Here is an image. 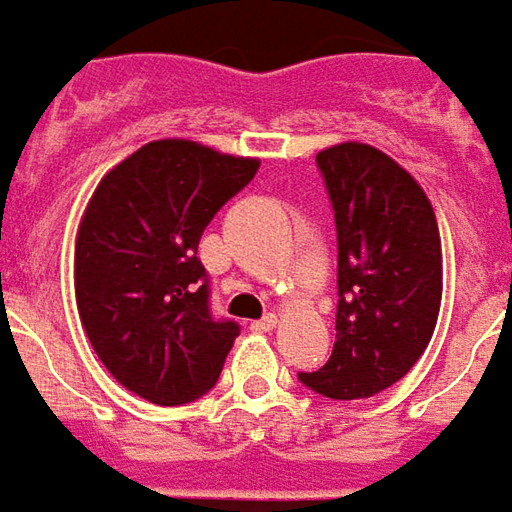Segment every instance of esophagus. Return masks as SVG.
I'll return each instance as SVG.
<instances>
[{"label": "esophagus", "mask_w": 512, "mask_h": 512, "mask_svg": "<svg viewBox=\"0 0 512 512\" xmlns=\"http://www.w3.org/2000/svg\"><path fill=\"white\" fill-rule=\"evenodd\" d=\"M277 313H266L263 318H257V321H252V330L255 332H268V330H274L277 327Z\"/></svg>", "instance_id": "34e87169"}]
</instances>
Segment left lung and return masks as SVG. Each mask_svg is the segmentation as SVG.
I'll return each mask as SVG.
<instances>
[{
  "label": "left lung",
  "instance_id": "8db88e82",
  "mask_svg": "<svg viewBox=\"0 0 512 512\" xmlns=\"http://www.w3.org/2000/svg\"><path fill=\"white\" fill-rule=\"evenodd\" d=\"M316 163L338 232V313L330 360L299 380L327 399H368L402 380L435 332L438 221L421 185L374 146H330Z\"/></svg>",
  "mask_w": 512,
  "mask_h": 512
}]
</instances>
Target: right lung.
I'll list each match as a JSON object with an SVG mask.
<instances>
[{"instance_id": "1", "label": "right lung", "mask_w": 512, "mask_h": 512, "mask_svg": "<svg viewBox=\"0 0 512 512\" xmlns=\"http://www.w3.org/2000/svg\"><path fill=\"white\" fill-rule=\"evenodd\" d=\"M257 169L255 157L196 141H152L107 171L85 207L74 249L82 327L107 371L152 405L210 391L241 332L210 313L196 249Z\"/></svg>"}]
</instances>
